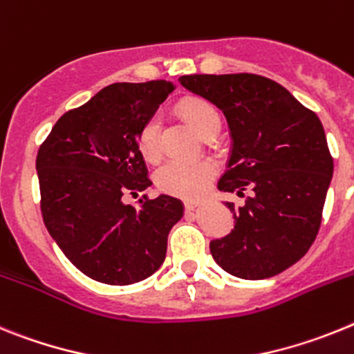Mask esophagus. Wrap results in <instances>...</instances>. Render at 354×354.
<instances>
[{
	"instance_id": "esophagus-1",
	"label": "esophagus",
	"mask_w": 354,
	"mask_h": 354,
	"mask_svg": "<svg viewBox=\"0 0 354 354\" xmlns=\"http://www.w3.org/2000/svg\"><path fill=\"white\" fill-rule=\"evenodd\" d=\"M196 208H198V203H196V201H185V210L187 212H192V210H196Z\"/></svg>"
}]
</instances>
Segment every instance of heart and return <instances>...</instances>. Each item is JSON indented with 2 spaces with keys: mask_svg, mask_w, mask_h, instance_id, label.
Returning <instances> with one entry per match:
<instances>
[{
  "mask_svg": "<svg viewBox=\"0 0 354 354\" xmlns=\"http://www.w3.org/2000/svg\"><path fill=\"white\" fill-rule=\"evenodd\" d=\"M183 118L189 124L205 135L214 126H219V113L210 103L201 100H187L180 106ZM139 149L146 158L155 160L160 155V115L155 113L147 119L139 131ZM215 176V165L208 160H169L156 171V185L169 194L181 196V198H198L210 185Z\"/></svg>",
  "mask_w": 354,
  "mask_h": 354,
  "instance_id": "heart-1",
  "label": "heart"
}]
</instances>
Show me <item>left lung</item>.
<instances>
[{"label":"left lung","instance_id":"left-lung-1","mask_svg":"<svg viewBox=\"0 0 354 354\" xmlns=\"http://www.w3.org/2000/svg\"><path fill=\"white\" fill-rule=\"evenodd\" d=\"M180 84L223 110L232 135L219 190L244 196L233 230L210 242L214 260L242 279L283 272L305 257L321 226L333 158L312 110L269 78L190 75Z\"/></svg>","mask_w":354,"mask_h":354}]
</instances>
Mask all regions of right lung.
Returning a JSON list of instances; mask_svg holds the SVG:
<instances>
[{
	"mask_svg": "<svg viewBox=\"0 0 354 354\" xmlns=\"http://www.w3.org/2000/svg\"><path fill=\"white\" fill-rule=\"evenodd\" d=\"M165 80L113 84L58 119L37 155L46 228L71 263L106 285H131L160 269L183 215L160 194L122 203L151 185L139 131L173 92Z\"/></svg>",
	"mask_w": 354,
	"mask_h": 354,
	"instance_id": "obj_1",
	"label": "right lung"
}]
</instances>
